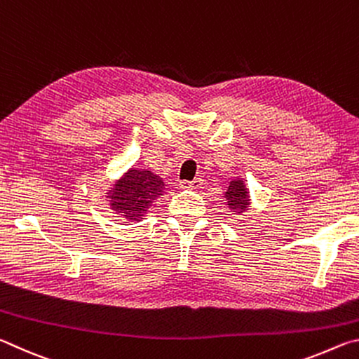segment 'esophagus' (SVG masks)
Segmentation results:
<instances>
[{"instance_id":"obj_1","label":"esophagus","mask_w":359,"mask_h":359,"mask_svg":"<svg viewBox=\"0 0 359 359\" xmlns=\"http://www.w3.org/2000/svg\"><path fill=\"white\" fill-rule=\"evenodd\" d=\"M203 179H194V180H182L180 188H188V190H196V188L203 187Z\"/></svg>"}]
</instances>
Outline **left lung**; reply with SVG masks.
<instances>
[{"instance_id":"obj_1","label":"left lung","mask_w":359,"mask_h":359,"mask_svg":"<svg viewBox=\"0 0 359 359\" xmlns=\"http://www.w3.org/2000/svg\"><path fill=\"white\" fill-rule=\"evenodd\" d=\"M224 198H226V205L231 212H236V214H241V212L247 210L248 208V191L244 185V182L239 179H234L229 182V187L226 193H224Z\"/></svg>"}]
</instances>
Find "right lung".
<instances>
[{"label": "right lung", "mask_w": 359, "mask_h": 359, "mask_svg": "<svg viewBox=\"0 0 359 359\" xmlns=\"http://www.w3.org/2000/svg\"><path fill=\"white\" fill-rule=\"evenodd\" d=\"M165 191V182L151 171L130 169L109 193L111 208L125 217L126 220H142L145 212L150 209Z\"/></svg>", "instance_id": "obj_1"}]
</instances>
